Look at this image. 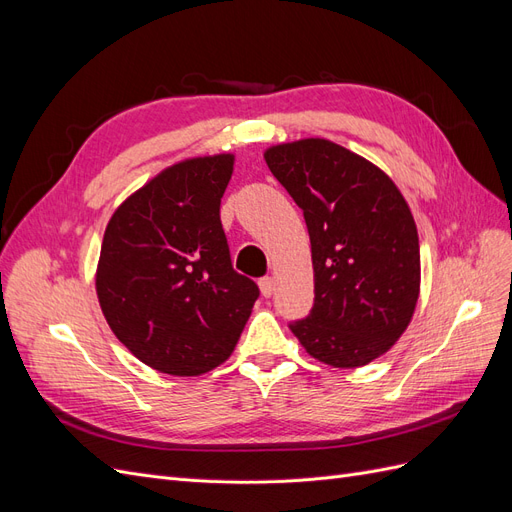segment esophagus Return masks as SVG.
Masks as SVG:
<instances>
[{
	"label": "esophagus",
	"instance_id": "34e87169",
	"mask_svg": "<svg viewBox=\"0 0 512 512\" xmlns=\"http://www.w3.org/2000/svg\"><path fill=\"white\" fill-rule=\"evenodd\" d=\"M258 286H260V294H262V297L269 299L271 294H273V290H275L273 277H262V280H258Z\"/></svg>",
	"mask_w": 512,
	"mask_h": 512
}]
</instances>
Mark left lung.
Wrapping results in <instances>:
<instances>
[{"label": "left lung", "mask_w": 512, "mask_h": 512, "mask_svg": "<svg viewBox=\"0 0 512 512\" xmlns=\"http://www.w3.org/2000/svg\"><path fill=\"white\" fill-rule=\"evenodd\" d=\"M265 160L312 241L314 307L290 331L331 367L371 363L408 329L421 290L406 198L378 166L324 138L269 147Z\"/></svg>", "instance_id": "obj_1"}]
</instances>
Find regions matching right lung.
<instances>
[{
  "label": "right lung",
  "instance_id": "obj_1",
  "mask_svg": "<svg viewBox=\"0 0 512 512\" xmlns=\"http://www.w3.org/2000/svg\"><path fill=\"white\" fill-rule=\"evenodd\" d=\"M235 156L168 166L106 226L96 271L102 314L138 361L200 376L235 350L258 286L232 269L220 203Z\"/></svg>",
  "mask_w": 512,
  "mask_h": 512
}]
</instances>
